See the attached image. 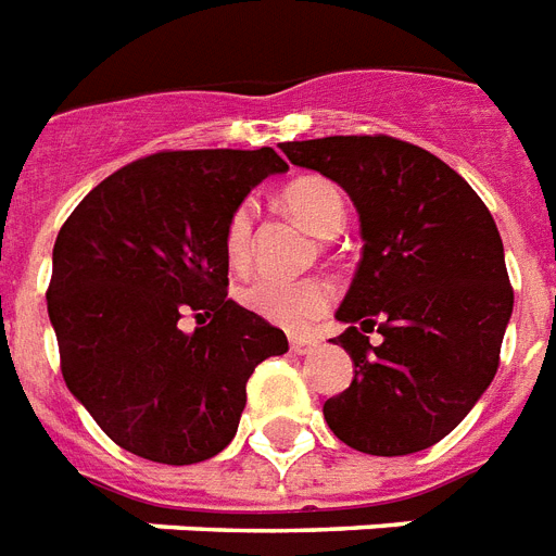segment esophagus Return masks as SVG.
<instances>
[{
    "label": "esophagus",
    "mask_w": 556,
    "mask_h": 556,
    "mask_svg": "<svg viewBox=\"0 0 556 556\" xmlns=\"http://www.w3.org/2000/svg\"><path fill=\"white\" fill-rule=\"evenodd\" d=\"M314 349H317V340L291 338V352H294V355H308V352H314Z\"/></svg>",
    "instance_id": "obj_1"
}]
</instances>
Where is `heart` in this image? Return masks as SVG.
<instances>
[{
	"label": "heart",
	"instance_id": "1",
	"mask_svg": "<svg viewBox=\"0 0 556 556\" xmlns=\"http://www.w3.org/2000/svg\"><path fill=\"white\" fill-rule=\"evenodd\" d=\"M279 201L291 216L317 236H334L343 227L346 204L338 185L329 178L303 176L282 187ZM253 236V204L242 201L227 216L225 225V256L227 265L236 270L248 268L251 262ZM239 303L262 320L300 331L308 329L331 303V288L323 279H277L256 277L239 288Z\"/></svg>",
	"mask_w": 556,
	"mask_h": 556
}]
</instances>
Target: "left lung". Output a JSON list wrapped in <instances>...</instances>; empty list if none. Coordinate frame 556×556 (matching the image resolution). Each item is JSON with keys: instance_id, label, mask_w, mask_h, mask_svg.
I'll return each mask as SVG.
<instances>
[{"instance_id": "obj_1", "label": "left lung", "mask_w": 556, "mask_h": 556, "mask_svg": "<svg viewBox=\"0 0 556 556\" xmlns=\"http://www.w3.org/2000/svg\"><path fill=\"white\" fill-rule=\"evenodd\" d=\"M355 201L364 251L334 338L355 380L323 404L331 432L369 456L432 447L500 369L510 312L502 236L476 190L432 152L389 135L279 143ZM384 338L378 348L368 334Z\"/></svg>"}]
</instances>
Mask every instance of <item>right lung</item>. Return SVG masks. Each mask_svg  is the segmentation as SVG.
I'll return each mask as SVG.
<instances>
[{"label": "right lung", "mask_w": 556, "mask_h": 556, "mask_svg": "<svg viewBox=\"0 0 556 556\" xmlns=\"http://www.w3.org/2000/svg\"><path fill=\"white\" fill-rule=\"evenodd\" d=\"M270 147L147 155L103 178L54 242L48 317L65 387L117 447L195 465L230 444L248 378L282 329L227 300L225 225ZM192 313L195 332L180 329Z\"/></svg>", "instance_id": "1"}]
</instances>
